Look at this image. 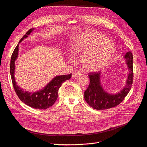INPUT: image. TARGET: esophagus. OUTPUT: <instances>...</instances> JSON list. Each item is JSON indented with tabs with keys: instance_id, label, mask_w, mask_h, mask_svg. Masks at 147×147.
Segmentation results:
<instances>
[{
	"instance_id": "1",
	"label": "esophagus",
	"mask_w": 147,
	"mask_h": 147,
	"mask_svg": "<svg viewBox=\"0 0 147 147\" xmlns=\"http://www.w3.org/2000/svg\"><path fill=\"white\" fill-rule=\"evenodd\" d=\"M80 75H81V74H80V72L79 71V70H74V71H73L72 76L73 78H76V77H79Z\"/></svg>"
}]
</instances>
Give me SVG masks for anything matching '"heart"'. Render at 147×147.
Wrapping results in <instances>:
<instances>
[{
  "mask_svg": "<svg viewBox=\"0 0 147 147\" xmlns=\"http://www.w3.org/2000/svg\"><path fill=\"white\" fill-rule=\"evenodd\" d=\"M115 51L113 42L104 35L87 32L77 35L70 43V52L73 57L82 54L81 63L83 67L89 72L98 71L107 66Z\"/></svg>",
  "mask_w": 147,
  "mask_h": 147,
  "instance_id": "obj_1",
  "label": "heart"
}]
</instances>
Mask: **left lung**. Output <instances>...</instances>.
Masks as SVG:
<instances>
[{
    "instance_id": "1",
    "label": "left lung",
    "mask_w": 147,
    "mask_h": 147,
    "mask_svg": "<svg viewBox=\"0 0 147 147\" xmlns=\"http://www.w3.org/2000/svg\"><path fill=\"white\" fill-rule=\"evenodd\" d=\"M128 66V74L125 87L116 94H110L105 91L101 84V72L89 73L90 84L84 92V99L89 106L96 110H105L119 105L131 89L133 81V54L130 51L124 55Z\"/></svg>"
}]
</instances>
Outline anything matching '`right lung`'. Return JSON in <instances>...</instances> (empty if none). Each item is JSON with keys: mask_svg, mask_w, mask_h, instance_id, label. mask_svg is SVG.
Returning a JSON list of instances; mask_svg holds the SVG:
<instances>
[{"mask_svg": "<svg viewBox=\"0 0 147 147\" xmlns=\"http://www.w3.org/2000/svg\"><path fill=\"white\" fill-rule=\"evenodd\" d=\"M34 29V28L29 29L20 39L19 44L23 39L27 38ZM19 44L16 47L11 56L10 63V74L15 92L20 100L28 106L37 109H48L55 103L58 98V91L60 87L64 81L71 78L72 74L56 76L42 89L38 91L35 92L24 91L17 84L14 77L15 61L18 57Z\"/></svg>", "mask_w": 147, "mask_h": 147, "instance_id": "add662e5", "label": "right lung"}]
</instances>
